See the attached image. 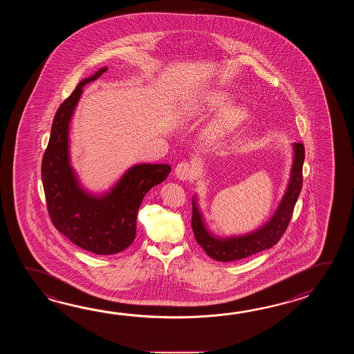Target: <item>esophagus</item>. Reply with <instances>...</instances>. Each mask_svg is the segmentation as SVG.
<instances>
[{
  "label": "esophagus",
  "mask_w": 354,
  "mask_h": 354,
  "mask_svg": "<svg viewBox=\"0 0 354 354\" xmlns=\"http://www.w3.org/2000/svg\"><path fill=\"white\" fill-rule=\"evenodd\" d=\"M174 174L176 177L180 180H187L189 178H192L194 176V168L192 166L187 163V162H180L177 165V167L174 168Z\"/></svg>",
  "instance_id": "34e87169"
}]
</instances>
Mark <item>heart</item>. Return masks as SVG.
<instances>
[{
    "label": "heart",
    "instance_id": "heart-1",
    "mask_svg": "<svg viewBox=\"0 0 354 354\" xmlns=\"http://www.w3.org/2000/svg\"><path fill=\"white\" fill-rule=\"evenodd\" d=\"M232 95L225 91L211 90L205 91L198 96H195L188 101L183 113L186 116H194L197 113H207L218 110L220 107L229 104ZM248 115V107L241 104L225 106L216 119L210 125V131L214 136H221L226 131L238 127L241 121Z\"/></svg>",
    "mask_w": 354,
    "mask_h": 354
}]
</instances>
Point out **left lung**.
<instances>
[{
    "label": "left lung",
    "mask_w": 354,
    "mask_h": 354,
    "mask_svg": "<svg viewBox=\"0 0 354 354\" xmlns=\"http://www.w3.org/2000/svg\"><path fill=\"white\" fill-rule=\"evenodd\" d=\"M292 166L290 178L277 209L263 225L250 233L218 236L212 233L198 203L197 194L192 197V230L196 241L207 256L218 262H233L253 256L277 244L294 212L295 203L302 188V165L305 159L304 144L292 143Z\"/></svg>",
    "instance_id": "left-lung-1"
}]
</instances>
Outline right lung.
<instances>
[{
  "label": "right lung",
  "mask_w": 354,
  "mask_h": 354,
  "mask_svg": "<svg viewBox=\"0 0 354 354\" xmlns=\"http://www.w3.org/2000/svg\"><path fill=\"white\" fill-rule=\"evenodd\" d=\"M107 67L83 78L54 116L41 163L46 206L54 226L77 247L95 254L120 253L136 239V215L144 196L166 180L168 165L139 163L129 167L109 189L84 187L71 160L69 129L83 87L98 80Z\"/></svg>",
  "instance_id": "1"
}]
</instances>
